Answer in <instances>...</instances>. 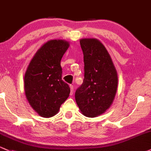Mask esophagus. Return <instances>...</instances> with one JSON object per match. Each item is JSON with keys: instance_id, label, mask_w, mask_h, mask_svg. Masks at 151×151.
Instances as JSON below:
<instances>
[{"instance_id": "esophagus-1", "label": "esophagus", "mask_w": 151, "mask_h": 151, "mask_svg": "<svg viewBox=\"0 0 151 151\" xmlns=\"http://www.w3.org/2000/svg\"><path fill=\"white\" fill-rule=\"evenodd\" d=\"M70 95H73L74 91V87L73 85H70Z\"/></svg>"}]
</instances>
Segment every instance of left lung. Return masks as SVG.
<instances>
[{"label":"left lung","mask_w":151,"mask_h":151,"mask_svg":"<svg viewBox=\"0 0 151 151\" xmlns=\"http://www.w3.org/2000/svg\"><path fill=\"white\" fill-rule=\"evenodd\" d=\"M80 44L83 53L84 79L76 91V101L84 116L96 117L104 114L114 101L117 91V72L99 40L81 39Z\"/></svg>","instance_id":"1"}]
</instances>
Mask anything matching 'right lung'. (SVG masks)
<instances>
[{"mask_svg": "<svg viewBox=\"0 0 151 151\" xmlns=\"http://www.w3.org/2000/svg\"><path fill=\"white\" fill-rule=\"evenodd\" d=\"M68 42L52 40L35 53L24 75V91L30 106L40 116L58 114L68 98L70 89L62 80L60 61L68 49Z\"/></svg>", "mask_w": 151, "mask_h": 151, "instance_id": "1", "label": "right lung"}]
</instances>
